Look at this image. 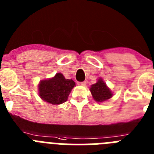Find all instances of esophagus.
<instances>
[{
  "mask_svg": "<svg viewBox=\"0 0 154 154\" xmlns=\"http://www.w3.org/2000/svg\"><path fill=\"white\" fill-rule=\"evenodd\" d=\"M79 85H86V82H79Z\"/></svg>",
  "mask_w": 154,
  "mask_h": 154,
  "instance_id": "34e87169",
  "label": "esophagus"
}]
</instances>
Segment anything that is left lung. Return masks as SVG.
I'll return each instance as SVG.
<instances>
[{
	"label": "left lung",
	"instance_id": "obj_1",
	"mask_svg": "<svg viewBox=\"0 0 154 154\" xmlns=\"http://www.w3.org/2000/svg\"><path fill=\"white\" fill-rule=\"evenodd\" d=\"M91 93L96 102H103L112 97V93L102 79L98 80L96 83L93 84L90 88Z\"/></svg>",
	"mask_w": 154,
	"mask_h": 154
}]
</instances>
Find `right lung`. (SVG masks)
Instances as JSON below:
<instances>
[{
    "instance_id": "obj_1",
    "label": "right lung",
    "mask_w": 154,
    "mask_h": 154,
    "mask_svg": "<svg viewBox=\"0 0 154 154\" xmlns=\"http://www.w3.org/2000/svg\"><path fill=\"white\" fill-rule=\"evenodd\" d=\"M74 85L75 83L72 79H65L63 75L57 73L52 79L41 82L38 85L39 96L51 104H62L67 100Z\"/></svg>"
}]
</instances>
